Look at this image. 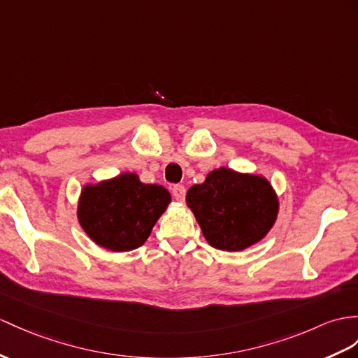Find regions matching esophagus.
<instances>
[{
	"label": "esophagus",
	"instance_id": "1",
	"mask_svg": "<svg viewBox=\"0 0 358 358\" xmlns=\"http://www.w3.org/2000/svg\"><path fill=\"white\" fill-rule=\"evenodd\" d=\"M171 193H173L174 199L178 200V202H184V200H185V193H187V189H185V187H184V185H174V187L171 188Z\"/></svg>",
	"mask_w": 358,
	"mask_h": 358
}]
</instances>
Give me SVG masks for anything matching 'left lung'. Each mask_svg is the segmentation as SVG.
<instances>
[{
	"label": "left lung",
	"mask_w": 358,
	"mask_h": 358,
	"mask_svg": "<svg viewBox=\"0 0 358 358\" xmlns=\"http://www.w3.org/2000/svg\"><path fill=\"white\" fill-rule=\"evenodd\" d=\"M205 240L215 249L240 252L257 245L273 228L280 199L261 174L228 167L209 171L187 193Z\"/></svg>",
	"instance_id": "1"
}]
</instances>
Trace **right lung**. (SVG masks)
Instances as JSON below:
<instances>
[{
  "label": "right lung",
  "mask_w": 358,
  "mask_h": 358,
  "mask_svg": "<svg viewBox=\"0 0 358 358\" xmlns=\"http://www.w3.org/2000/svg\"><path fill=\"white\" fill-rule=\"evenodd\" d=\"M171 202L167 188L144 184L136 173H121L86 184L78 196L77 220L95 245L110 252L143 246Z\"/></svg>",
  "instance_id": "right-lung-1"
}]
</instances>
